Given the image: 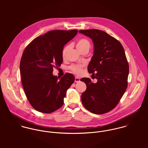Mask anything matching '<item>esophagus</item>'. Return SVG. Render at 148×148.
I'll return each mask as SVG.
<instances>
[{
    "mask_svg": "<svg viewBox=\"0 0 148 148\" xmlns=\"http://www.w3.org/2000/svg\"><path fill=\"white\" fill-rule=\"evenodd\" d=\"M80 82V78L78 77H75V82L76 83H78Z\"/></svg>",
    "mask_w": 148,
    "mask_h": 148,
    "instance_id": "1",
    "label": "esophagus"
}]
</instances>
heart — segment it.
<instances>
[{"instance_id": "1", "label": "heart", "mask_w": 148, "mask_h": 148, "mask_svg": "<svg viewBox=\"0 0 148 148\" xmlns=\"http://www.w3.org/2000/svg\"><path fill=\"white\" fill-rule=\"evenodd\" d=\"M76 48L77 49L80 51H82L85 49H89L90 45L89 42L85 38L80 39L76 43ZM68 47L66 46L65 47L62 51V56L64 58L65 56V54L66 53L67 49ZM85 66L84 64H72L69 66V69L74 73L76 75H80L82 72L83 68Z\"/></svg>"}]
</instances>
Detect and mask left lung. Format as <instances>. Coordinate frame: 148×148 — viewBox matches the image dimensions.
I'll return each instance as SVG.
<instances>
[{"instance_id": "obj_1", "label": "left lung", "mask_w": 148, "mask_h": 148, "mask_svg": "<svg viewBox=\"0 0 148 148\" xmlns=\"http://www.w3.org/2000/svg\"><path fill=\"white\" fill-rule=\"evenodd\" d=\"M79 32L94 44L88 71L97 79L96 83L89 78L80 80L86 85L81 97L82 103L93 113H106L118 104L127 86L129 69L124 49L119 40L103 31L91 29Z\"/></svg>"}]
</instances>
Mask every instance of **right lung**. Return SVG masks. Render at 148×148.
<instances>
[{
	"label": "right lung",
	"instance_id": "obj_1",
	"mask_svg": "<svg viewBox=\"0 0 148 148\" xmlns=\"http://www.w3.org/2000/svg\"><path fill=\"white\" fill-rule=\"evenodd\" d=\"M77 29L53 30L34 39L23 51L20 63L22 85L30 104L36 110L50 113L61 108L67 89L75 81L66 73L59 80L53 68L63 63L64 46Z\"/></svg>",
	"mask_w": 148,
	"mask_h": 148
}]
</instances>
